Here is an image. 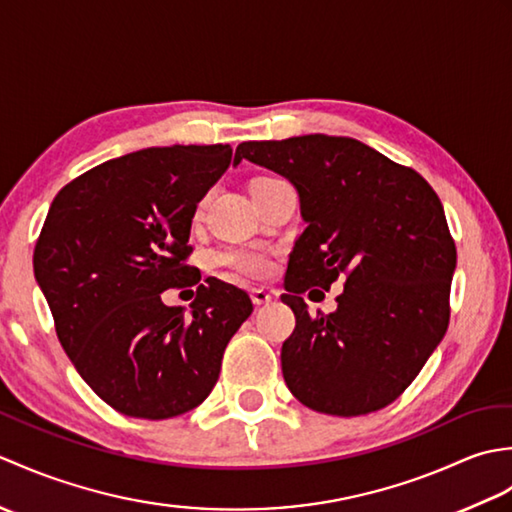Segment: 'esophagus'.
I'll return each instance as SVG.
<instances>
[{"label": "esophagus", "mask_w": 512, "mask_h": 512, "mask_svg": "<svg viewBox=\"0 0 512 512\" xmlns=\"http://www.w3.org/2000/svg\"><path fill=\"white\" fill-rule=\"evenodd\" d=\"M250 299H253L255 306H268V303L273 301V292H268L264 288H255L250 290Z\"/></svg>", "instance_id": "34e87169"}]
</instances>
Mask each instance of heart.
Returning <instances> with one entry per match:
<instances>
[{
  "label": "heart",
  "instance_id": "heart-1",
  "mask_svg": "<svg viewBox=\"0 0 512 512\" xmlns=\"http://www.w3.org/2000/svg\"><path fill=\"white\" fill-rule=\"evenodd\" d=\"M266 182H273V178H257L253 182V189L262 187ZM206 202H209V195H202L198 204H195V211H193L195 220L204 213ZM217 264L226 270H231L235 275H244V277H266L270 273V259L264 250L248 248V246H231V248L220 250V253H217Z\"/></svg>",
  "mask_w": 512,
  "mask_h": 512
}]
</instances>
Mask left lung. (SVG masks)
Instances as JSON below:
<instances>
[{"label":"left lung","instance_id":"8db88e82","mask_svg":"<svg viewBox=\"0 0 512 512\" xmlns=\"http://www.w3.org/2000/svg\"><path fill=\"white\" fill-rule=\"evenodd\" d=\"M242 158L295 184L308 222L281 295L297 319L281 347L292 396L343 418L391 405L449 328L458 250L438 193L345 136L248 140L235 151ZM336 278L346 279L337 310L312 318L302 295Z\"/></svg>","mask_w":512,"mask_h":512}]
</instances>
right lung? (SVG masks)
<instances>
[{
  "mask_svg": "<svg viewBox=\"0 0 512 512\" xmlns=\"http://www.w3.org/2000/svg\"><path fill=\"white\" fill-rule=\"evenodd\" d=\"M231 158V145L140 149L81 173L50 204L35 277L76 372L125 416L202 405L253 312L244 290L215 277L195 288L191 314L160 299L200 281L187 264L193 211Z\"/></svg>",
  "mask_w": 512,
  "mask_h": 512,
  "instance_id": "add662e5",
  "label": "right lung"
}]
</instances>
